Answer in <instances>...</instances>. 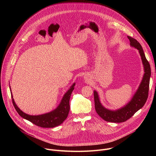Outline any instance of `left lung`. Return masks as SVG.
<instances>
[{
    "instance_id": "1",
    "label": "left lung",
    "mask_w": 156,
    "mask_h": 156,
    "mask_svg": "<svg viewBox=\"0 0 156 156\" xmlns=\"http://www.w3.org/2000/svg\"><path fill=\"white\" fill-rule=\"evenodd\" d=\"M128 38L130 42V46L139 51L144 66V73L137 91L133 95L131 101L124 107L116 110H111L105 108L100 102L98 92L94 91V104L96 112L103 120L109 122L121 123L126 121L144 106L148 98L149 81L151 74L149 63L146 58L140 42L130 36H128Z\"/></svg>"
}]
</instances>
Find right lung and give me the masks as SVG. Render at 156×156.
<instances>
[{"mask_svg":"<svg viewBox=\"0 0 156 156\" xmlns=\"http://www.w3.org/2000/svg\"><path fill=\"white\" fill-rule=\"evenodd\" d=\"M75 85V83H73L67 92L64 94L58 107L49 113L39 115H30L24 113L18 107L14 101L12 94H11L12 102L16 112L21 117L42 128H54L62 124L68 117L70 110V98L74 90ZM10 89L11 90L10 87Z\"/></svg>","mask_w":156,"mask_h":156,"instance_id":"obj_1","label":"right lung"}]
</instances>
